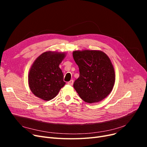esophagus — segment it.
I'll return each instance as SVG.
<instances>
[{
	"mask_svg": "<svg viewBox=\"0 0 147 147\" xmlns=\"http://www.w3.org/2000/svg\"><path fill=\"white\" fill-rule=\"evenodd\" d=\"M73 82H74V81H73V80H71L70 81H69V82H67V84H69V85H71V86H72L73 84Z\"/></svg>",
	"mask_w": 147,
	"mask_h": 147,
	"instance_id": "1",
	"label": "esophagus"
}]
</instances>
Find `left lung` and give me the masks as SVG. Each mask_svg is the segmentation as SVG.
<instances>
[{
    "label": "left lung",
    "instance_id": "1",
    "mask_svg": "<svg viewBox=\"0 0 147 147\" xmlns=\"http://www.w3.org/2000/svg\"><path fill=\"white\" fill-rule=\"evenodd\" d=\"M73 56L80 72L74 88L86 102L101 101L111 92L115 82L110 58L99 51H74Z\"/></svg>",
    "mask_w": 147,
    "mask_h": 147
}]
</instances>
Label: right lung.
<instances>
[{"label": "right lung", "mask_w": 147, "mask_h": 147, "mask_svg": "<svg viewBox=\"0 0 147 147\" xmlns=\"http://www.w3.org/2000/svg\"><path fill=\"white\" fill-rule=\"evenodd\" d=\"M63 53L46 52L34 62L28 74V84L33 93L45 101L55 98L65 84L59 65Z\"/></svg>", "instance_id": "add662e5"}]
</instances>
